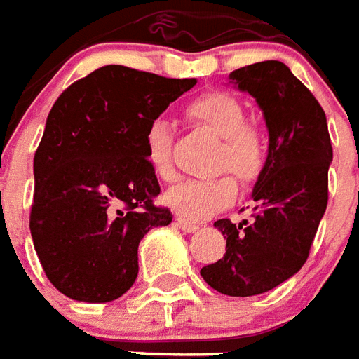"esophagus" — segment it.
<instances>
[{"label":"esophagus","instance_id":"34e87169","mask_svg":"<svg viewBox=\"0 0 359 359\" xmlns=\"http://www.w3.org/2000/svg\"><path fill=\"white\" fill-rule=\"evenodd\" d=\"M177 222H179V226L182 228L184 232H196V230H200L198 224H194V222H190V220L184 219V217H177Z\"/></svg>","mask_w":359,"mask_h":359}]
</instances>
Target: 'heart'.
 <instances>
[{"mask_svg":"<svg viewBox=\"0 0 359 359\" xmlns=\"http://www.w3.org/2000/svg\"><path fill=\"white\" fill-rule=\"evenodd\" d=\"M187 118L196 127L205 129L220 139L215 156L217 171H230L243 182H251L261 175L266 163V139L257 126L245 121V108L238 98L224 91H211L190 100L184 108ZM148 165L159 179L171 180L172 127L163 118L150 121L144 135ZM238 196L236 180L228 175L215 179H188L167 190L165 203L179 217L201 220L220 209L232 205Z\"/></svg>","mask_w":359,"mask_h":359,"instance_id":"b5f03b06","label":"heart"}]
</instances>
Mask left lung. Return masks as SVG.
Instances as JSON below:
<instances>
[{"label": "left lung", "mask_w": 359, "mask_h": 359, "mask_svg": "<svg viewBox=\"0 0 359 359\" xmlns=\"http://www.w3.org/2000/svg\"><path fill=\"white\" fill-rule=\"evenodd\" d=\"M230 79L262 110L268 156L251 194L253 220L215 222L226 253L200 274L219 293L253 297L278 287L306 262L327 207L333 148L323 108L283 62L243 66Z\"/></svg>", "instance_id": "8db88e82"}]
</instances>
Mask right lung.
<instances>
[{"mask_svg": "<svg viewBox=\"0 0 359 359\" xmlns=\"http://www.w3.org/2000/svg\"><path fill=\"white\" fill-rule=\"evenodd\" d=\"M172 79L110 65L72 83L47 116L34 156L30 232L53 285L81 302H110L139 274V243L171 224L146 159L150 121L192 89Z\"/></svg>", "mask_w": 359, "mask_h": 359, "instance_id": "obj_1", "label": "right lung"}]
</instances>
